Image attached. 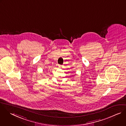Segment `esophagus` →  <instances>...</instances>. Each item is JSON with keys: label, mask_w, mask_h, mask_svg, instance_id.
Masks as SVG:
<instances>
[{"label": "esophagus", "mask_w": 126, "mask_h": 126, "mask_svg": "<svg viewBox=\"0 0 126 126\" xmlns=\"http://www.w3.org/2000/svg\"><path fill=\"white\" fill-rule=\"evenodd\" d=\"M62 65H59V68H62Z\"/></svg>", "instance_id": "34e87169"}]
</instances>
